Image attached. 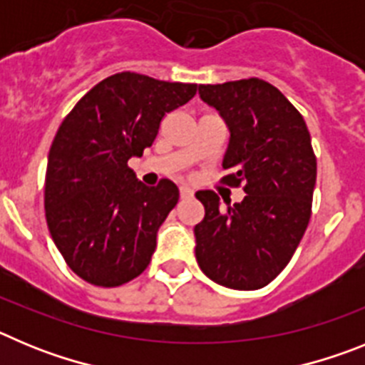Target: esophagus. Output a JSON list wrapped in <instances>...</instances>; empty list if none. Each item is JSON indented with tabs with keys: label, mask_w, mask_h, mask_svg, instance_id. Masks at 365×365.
I'll use <instances>...</instances> for the list:
<instances>
[{
	"label": "esophagus",
	"mask_w": 365,
	"mask_h": 365,
	"mask_svg": "<svg viewBox=\"0 0 365 365\" xmlns=\"http://www.w3.org/2000/svg\"><path fill=\"white\" fill-rule=\"evenodd\" d=\"M180 197L182 199L193 197V190L188 188V186H180Z\"/></svg>",
	"instance_id": "34e87169"
}]
</instances>
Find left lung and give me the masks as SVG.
Segmentation results:
<instances>
[{"instance_id": "left-lung-1", "label": "left lung", "mask_w": 365, "mask_h": 365, "mask_svg": "<svg viewBox=\"0 0 365 365\" xmlns=\"http://www.w3.org/2000/svg\"><path fill=\"white\" fill-rule=\"evenodd\" d=\"M199 95L230 130L222 182L243 186L247 195L221 210L217 193H195L205 206L193 228L195 257L212 282L256 291L285 269L307 230L316 185L311 135L298 109L265 80L208 83Z\"/></svg>"}]
</instances>
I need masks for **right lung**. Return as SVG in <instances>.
<instances>
[{
	"label": "right lung",
	"instance_id": "1",
	"mask_svg": "<svg viewBox=\"0 0 365 365\" xmlns=\"http://www.w3.org/2000/svg\"><path fill=\"white\" fill-rule=\"evenodd\" d=\"M197 83L117 73L96 83L63 118L45 173V217L69 269L96 287H118L150 265L157 230L179 201L170 179L137 180L128 166L153 144L166 113Z\"/></svg>",
	"mask_w": 365,
	"mask_h": 365
}]
</instances>
